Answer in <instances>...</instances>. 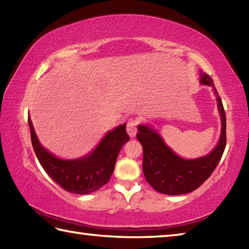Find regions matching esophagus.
I'll use <instances>...</instances> for the list:
<instances>
[{
  "mask_svg": "<svg viewBox=\"0 0 249 249\" xmlns=\"http://www.w3.org/2000/svg\"><path fill=\"white\" fill-rule=\"evenodd\" d=\"M140 124V122L136 119H130L127 122V125H126V130H127V134L130 137H135V135L137 133V126Z\"/></svg>",
  "mask_w": 249,
  "mask_h": 249,
  "instance_id": "esophagus-1",
  "label": "esophagus"
}]
</instances>
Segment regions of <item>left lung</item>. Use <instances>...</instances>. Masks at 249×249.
I'll list each match as a JSON object with an SVG mask.
<instances>
[{
    "label": "left lung",
    "mask_w": 249,
    "mask_h": 249,
    "mask_svg": "<svg viewBox=\"0 0 249 249\" xmlns=\"http://www.w3.org/2000/svg\"><path fill=\"white\" fill-rule=\"evenodd\" d=\"M200 82L213 88L222 122L220 141L209 155L196 159L181 158L165 144L155 129L147 125L138 126L136 137L144 151L142 171L147 182L160 193L178 196L195 191L212 175L224 153L226 146V116L222 100L209 74L200 72Z\"/></svg>",
    "instance_id": "1"
}]
</instances>
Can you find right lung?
<instances>
[{
	"mask_svg": "<svg viewBox=\"0 0 249 249\" xmlns=\"http://www.w3.org/2000/svg\"><path fill=\"white\" fill-rule=\"evenodd\" d=\"M34 151L47 175L64 190L75 195H89L108 182L122 147L129 141L126 124L108 130L95 149L82 158L65 160L46 150L36 136L28 116Z\"/></svg>",
	"mask_w": 249,
	"mask_h": 249,
	"instance_id": "add662e5",
	"label": "right lung"
}]
</instances>
